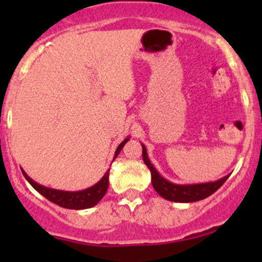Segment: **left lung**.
Here are the masks:
<instances>
[{
	"instance_id": "1",
	"label": "left lung",
	"mask_w": 262,
	"mask_h": 262,
	"mask_svg": "<svg viewBox=\"0 0 262 262\" xmlns=\"http://www.w3.org/2000/svg\"><path fill=\"white\" fill-rule=\"evenodd\" d=\"M142 148H143L142 156H143L144 163H146L147 167L149 168L150 171L153 187H155L156 191H157L163 199L170 200V202L192 203V202H198V200L205 199V198L210 196L213 192H215L216 190H218L219 187L226 182L227 179L229 178V175H227L216 181L204 182V184H192V185L173 184V182H170L166 180V179H163L162 176L157 172V170L153 167L149 158H148L146 147L142 144Z\"/></svg>"
}]
</instances>
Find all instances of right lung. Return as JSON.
Returning a JSON list of instances; mask_svg holds the SVG:
<instances>
[{"label":"right lung","mask_w":262,"mask_h":262,"mask_svg":"<svg viewBox=\"0 0 262 262\" xmlns=\"http://www.w3.org/2000/svg\"><path fill=\"white\" fill-rule=\"evenodd\" d=\"M129 141V138H125L118 148H116L115 157L119 155V152L121 150V148L124 147V144ZM23 171V175L25 176V179L30 182L31 186L36 190L38 192H40L44 198L49 200V202L54 203V204L59 205L62 208H67V209H87V208H92L94 205H96L100 200L104 198V195L106 194L107 187H109V170L106 171L102 179L97 184H95L94 186L89 187V189L81 190V191H63V190H55L50 189V187H46L43 185H39L38 182L31 180L28 175L25 173V171Z\"/></svg>","instance_id":"right-lung-1"}]
</instances>
